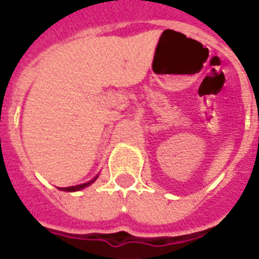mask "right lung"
I'll return each mask as SVG.
<instances>
[{
	"label": "right lung",
	"mask_w": 259,
	"mask_h": 259,
	"mask_svg": "<svg viewBox=\"0 0 259 259\" xmlns=\"http://www.w3.org/2000/svg\"><path fill=\"white\" fill-rule=\"evenodd\" d=\"M97 178H98V175H96L92 180H89V182L84 183V184L74 185V187H66V188H58V189H61V191H65V192H77V191H81V189H84V188H87V187H89V185L92 184V183H95L96 180H97Z\"/></svg>",
	"instance_id": "right-lung-1"
}]
</instances>
